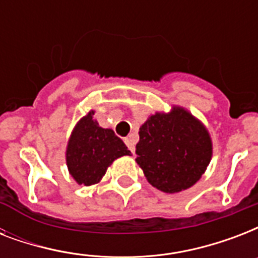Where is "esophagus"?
<instances>
[{"label":"esophagus","instance_id":"obj_1","mask_svg":"<svg viewBox=\"0 0 258 258\" xmlns=\"http://www.w3.org/2000/svg\"><path fill=\"white\" fill-rule=\"evenodd\" d=\"M125 145H127V147H128V150L131 151V153H135V139H134V135L131 134L130 137H127L124 139Z\"/></svg>","mask_w":258,"mask_h":258}]
</instances>
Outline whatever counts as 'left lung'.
<instances>
[{"label":"left lung","instance_id":"8db88e82","mask_svg":"<svg viewBox=\"0 0 258 258\" xmlns=\"http://www.w3.org/2000/svg\"><path fill=\"white\" fill-rule=\"evenodd\" d=\"M212 159V141L204 125L183 108L155 113L139 128L138 165L154 187L178 192L191 187Z\"/></svg>","mask_w":258,"mask_h":258}]
</instances>
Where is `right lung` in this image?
<instances>
[{
  "instance_id": "right-lung-1",
  "label": "right lung",
  "mask_w": 258,
  "mask_h": 258,
  "mask_svg": "<svg viewBox=\"0 0 258 258\" xmlns=\"http://www.w3.org/2000/svg\"><path fill=\"white\" fill-rule=\"evenodd\" d=\"M92 116L91 111L79 121L67 147L70 174L86 186L97 183L116 158L131 154L112 130L101 128Z\"/></svg>"
}]
</instances>
